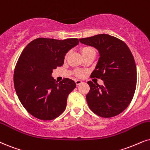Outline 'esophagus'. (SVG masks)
<instances>
[{
	"label": "esophagus",
	"mask_w": 150,
	"mask_h": 150,
	"mask_svg": "<svg viewBox=\"0 0 150 150\" xmlns=\"http://www.w3.org/2000/svg\"><path fill=\"white\" fill-rule=\"evenodd\" d=\"M81 83H82V81L79 80V79H76V80H75V84H76V85H79L81 84Z\"/></svg>",
	"instance_id": "esophagus-1"
}]
</instances>
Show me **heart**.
<instances>
[{"mask_svg": "<svg viewBox=\"0 0 150 150\" xmlns=\"http://www.w3.org/2000/svg\"><path fill=\"white\" fill-rule=\"evenodd\" d=\"M80 51L82 54V55L84 56V57H85L88 55V54H92V53H95V50L93 48H92L91 46H89V45H84V46L81 47L80 48ZM68 57V53H66L65 54V57H64V59H66ZM74 74L76 75L77 77H81L84 75V72L82 71H79V70H76L74 72Z\"/></svg>", "mask_w": 150, "mask_h": 150, "instance_id": "1", "label": "heart"}]
</instances>
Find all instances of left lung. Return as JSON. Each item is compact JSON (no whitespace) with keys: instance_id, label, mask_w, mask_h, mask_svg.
Wrapping results in <instances>:
<instances>
[{"instance_id":"obj_1","label":"left lung","mask_w":150,"mask_h":150,"mask_svg":"<svg viewBox=\"0 0 150 150\" xmlns=\"http://www.w3.org/2000/svg\"><path fill=\"white\" fill-rule=\"evenodd\" d=\"M79 41L100 52L91 77L101 79L104 85L87 82L90 86L86 96L89 108L102 117L120 114L132 102L136 91L137 72L133 54L124 41L106 34L82 38Z\"/></svg>"}]
</instances>
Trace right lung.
I'll use <instances>...</instances> for the list:
<instances>
[{
	"label": "right lung",
	"instance_id": "right-lung-1",
	"mask_svg": "<svg viewBox=\"0 0 150 150\" xmlns=\"http://www.w3.org/2000/svg\"><path fill=\"white\" fill-rule=\"evenodd\" d=\"M78 43L76 38L40 37L22 51L14 72V88L22 105L34 117L51 120L64 111L68 96L76 84L69 78L58 82L51 74L63 65L65 54Z\"/></svg>",
	"mask_w": 150,
	"mask_h": 150
}]
</instances>
